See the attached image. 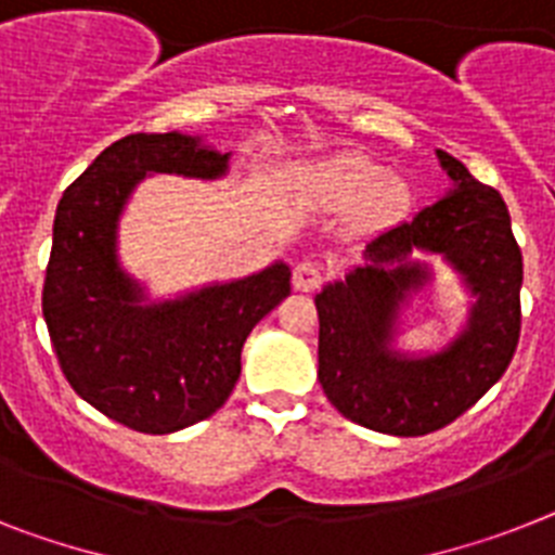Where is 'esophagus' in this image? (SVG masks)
I'll list each match as a JSON object with an SVG mask.
<instances>
[{"label": "esophagus", "instance_id": "esophagus-1", "mask_svg": "<svg viewBox=\"0 0 555 555\" xmlns=\"http://www.w3.org/2000/svg\"><path fill=\"white\" fill-rule=\"evenodd\" d=\"M321 282H324V270H321L319 262L305 259V262H299L296 268H293V287H296V291L310 293L315 291Z\"/></svg>", "mask_w": 555, "mask_h": 555}]
</instances>
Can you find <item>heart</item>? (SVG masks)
Instances as JSON below:
<instances>
[{"label":"heart","instance_id":"heart-1","mask_svg":"<svg viewBox=\"0 0 555 555\" xmlns=\"http://www.w3.org/2000/svg\"><path fill=\"white\" fill-rule=\"evenodd\" d=\"M315 189L335 199H358L370 194L378 211H395L403 203L400 183L389 180V171L364 155H338L313 171Z\"/></svg>","mask_w":555,"mask_h":555}]
</instances>
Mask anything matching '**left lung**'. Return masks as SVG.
I'll return each instance as SVG.
<instances>
[{
	"label": "left lung",
	"mask_w": 555,
	"mask_h": 555,
	"mask_svg": "<svg viewBox=\"0 0 555 555\" xmlns=\"http://www.w3.org/2000/svg\"><path fill=\"white\" fill-rule=\"evenodd\" d=\"M449 194L366 242L364 264L321 287L319 380L347 421L395 437L449 426L502 378L519 344L522 250L500 191L437 149ZM414 253H437L473 293L469 321L440 353L391 347L399 310L430 281Z\"/></svg>",
	"instance_id": "1"
}]
</instances>
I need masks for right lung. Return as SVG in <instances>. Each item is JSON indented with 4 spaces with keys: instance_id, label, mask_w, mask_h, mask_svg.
<instances>
[{
    "instance_id": "right-lung-1",
    "label": "right lung",
    "mask_w": 555,
    "mask_h": 555,
    "mask_svg": "<svg viewBox=\"0 0 555 555\" xmlns=\"http://www.w3.org/2000/svg\"><path fill=\"white\" fill-rule=\"evenodd\" d=\"M231 152L194 134H127L64 191L41 310L64 378L115 423L169 435L211 417L234 392L242 344L291 293V268L146 301L118 259V222L146 175L217 180Z\"/></svg>"
}]
</instances>
